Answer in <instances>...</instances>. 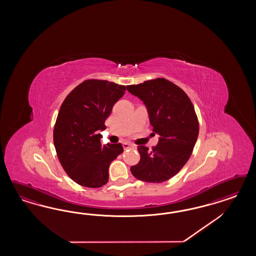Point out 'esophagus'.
<instances>
[{
	"instance_id": "1",
	"label": "esophagus",
	"mask_w": 256,
	"mask_h": 256,
	"mask_svg": "<svg viewBox=\"0 0 256 256\" xmlns=\"http://www.w3.org/2000/svg\"><path fill=\"white\" fill-rule=\"evenodd\" d=\"M123 148L124 149H128V148H135V146L130 144V142H123Z\"/></svg>"
}]
</instances>
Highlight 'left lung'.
<instances>
[{"label": "left lung", "mask_w": 256, "mask_h": 256, "mask_svg": "<svg viewBox=\"0 0 256 256\" xmlns=\"http://www.w3.org/2000/svg\"><path fill=\"white\" fill-rule=\"evenodd\" d=\"M148 110L158 142L152 150L139 146V163L130 168L134 178L148 183H162L174 176L188 160L199 134L194 105L186 94L168 80L158 78L128 86Z\"/></svg>", "instance_id": "left-lung-1"}]
</instances>
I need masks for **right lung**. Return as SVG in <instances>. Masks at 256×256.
<instances>
[{
	"mask_svg": "<svg viewBox=\"0 0 256 256\" xmlns=\"http://www.w3.org/2000/svg\"><path fill=\"white\" fill-rule=\"evenodd\" d=\"M126 86L108 80H87L62 102L55 123L54 142L58 158L78 185L100 188L108 180V167L123 153L121 144H101L100 132Z\"/></svg>",
	"mask_w": 256,
	"mask_h": 256,
	"instance_id": "obj_1",
	"label": "right lung"
}]
</instances>
